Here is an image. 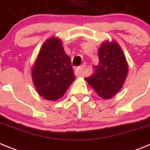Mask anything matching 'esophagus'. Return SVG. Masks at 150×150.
I'll list each match as a JSON object with an SVG mask.
<instances>
[{
  "label": "esophagus",
  "instance_id": "obj_1",
  "mask_svg": "<svg viewBox=\"0 0 150 150\" xmlns=\"http://www.w3.org/2000/svg\"><path fill=\"white\" fill-rule=\"evenodd\" d=\"M86 67L85 65H82L80 67H77V68L75 70V74H76V76H84V69Z\"/></svg>",
  "mask_w": 150,
  "mask_h": 150
}]
</instances>
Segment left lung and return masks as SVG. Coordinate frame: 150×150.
Instances as JSON below:
<instances>
[{
  "instance_id": "obj_1",
  "label": "left lung",
  "mask_w": 150,
  "mask_h": 150,
  "mask_svg": "<svg viewBox=\"0 0 150 150\" xmlns=\"http://www.w3.org/2000/svg\"><path fill=\"white\" fill-rule=\"evenodd\" d=\"M98 65L85 78L103 98L114 96L122 88L128 74V64L122 50L116 42H104L98 50Z\"/></svg>"
}]
</instances>
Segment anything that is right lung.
Wrapping results in <instances>:
<instances>
[{
	"mask_svg": "<svg viewBox=\"0 0 150 150\" xmlns=\"http://www.w3.org/2000/svg\"><path fill=\"white\" fill-rule=\"evenodd\" d=\"M32 79L38 93L50 100L62 98L74 82L71 58L59 39L50 38L42 46L33 67Z\"/></svg>",
	"mask_w": 150,
	"mask_h": 150,
	"instance_id": "obj_1",
	"label": "right lung"
}]
</instances>
